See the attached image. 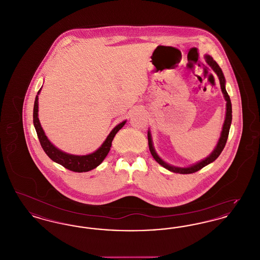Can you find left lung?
Masks as SVG:
<instances>
[{
	"instance_id": "8db88e82",
	"label": "left lung",
	"mask_w": 260,
	"mask_h": 260,
	"mask_svg": "<svg viewBox=\"0 0 260 260\" xmlns=\"http://www.w3.org/2000/svg\"><path fill=\"white\" fill-rule=\"evenodd\" d=\"M206 59H207L208 64L210 65V67L213 69V71L218 76L221 90H222L223 94H224L225 100L227 102L226 103V117H225V121H224V124H223L221 136H220V138L218 140V143H217L216 147H215V149L213 150V152L210 154L207 159H205L204 161H200V162L196 164V165H193V166H191L189 168H175V167L168 165L167 162L162 161L161 158H159V156L156 154L155 150L153 148L151 135H150V133H148L149 150H150L153 158L158 161L161 166H162L164 168H166L167 170H169V171H171L173 173L188 174V173L198 172L201 169H203L204 167H206L207 165H209L210 162L215 161L218 158V156L221 154L223 149L225 147V144L227 142V138H228V135H229V129H230V125H231V122H232V104H231V100H230V98H229V95H228V93L226 91V88H225V78H224V75H223L221 68L219 67V65L216 62L213 60V58L210 56V55H207Z\"/></svg>"
}]
</instances>
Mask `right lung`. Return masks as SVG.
I'll use <instances>...</instances> for the list:
<instances>
[{"label": "right lung", "instance_id": "right-lung-1", "mask_svg": "<svg viewBox=\"0 0 260 260\" xmlns=\"http://www.w3.org/2000/svg\"><path fill=\"white\" fill-rule=\"evenodd\" d=\"M41 88L38 91V94L40 92ZM38 94L35 99L34 103V110H33V123L37 132L38 138L41 143L42 148L46 152V154L50 157V159L59 165L63 166L65 169L72 171L75 173H86L88 171H91L99 166L102 161L105 159L107 154L110 151L112 145V140L116 136V134L124 126L125 121L118 124L116 127L110 133V135L107 136L106 140L103 142L101 147H99L95 152L89 155L85 156H75L62 152L60 150L53 146L48 139V137L45 136V133L41 126L39 118H38Z\"/></svg>", "mask_w": 260, "mask_h": 260}]
</instances>
